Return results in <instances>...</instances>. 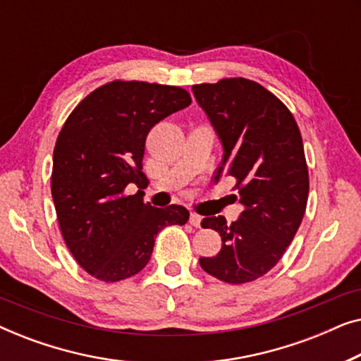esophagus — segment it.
I'll list each match as a JSON object with an SVG mask.
<instances>
[{"label":"esophagus","mask_w":361,"mask_h":361,"mask_svg":"<svg viewBox=\"0 0 361 361\" xmlns=\"http://www.w3.org/2000/svg\"><path fill=\"white\" fill-rule=\"evenodd\" d=\"M189 221H190V225H192V226H200V224H202V216H200V215H197V214H194V212H192Z\"/></svg>","instance_id":"esophagus-1"}]
</instances>
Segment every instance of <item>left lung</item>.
I'll return each instance as SVG.
<instances>
[{"mask_svg":"<svg viewBox=\"0 0 361 361\" xmlns=\"http://www.w3.org/2000/svg\"><path fill=\"white\" fill-rule=\"evenodd\" d=\"M224 145L215 172L235 179L240 219L205 216L204 228L219 231L221 250L200 258L205 273L228 284L261 278L283 258L298 233L309 197L302 136L289 108L258 82L243 77L192 85Z\"/></svg>","mask_w":361,"mask_h":361,"instance_id":"8db88e82","label":"left lung"}]
</instances>
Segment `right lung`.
I'll return each instance as SVG.
<instances>
[{"label": "right lung", "instance_id": "right-lung-1", "mask_svg": "<svg viewBox=\"0 0 361 361\" xmlns=\"http://www.w3.org/2000/svg\"><path fill=\"white\" fill-rule=\"evenodd\" d=\"M185 88L111 80L83 98L63 123L54 147L51 190L61 233L93 278L116 283L151 259L164 226L185 225L189 210L142 202L146 137L151 128L189 106Z\"/></svg>", "mask_w": 361, "mask_h": 361}]
</instances>
